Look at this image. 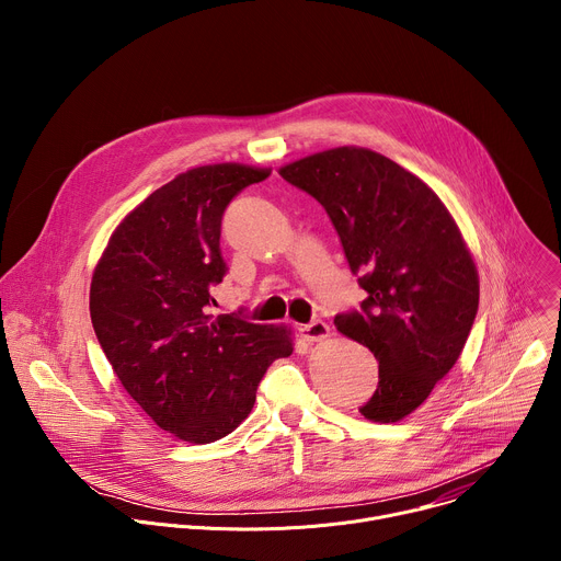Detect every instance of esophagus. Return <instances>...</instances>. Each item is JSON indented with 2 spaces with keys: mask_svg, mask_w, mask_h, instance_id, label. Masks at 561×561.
Segmentation results:
<instances>
[{
  "mask_svg": "<svg viewBox=\"0 0 561 561\" xmlns=\"http://www.w3.org/2000/svg\"><path fill=\"white\" fill-rule=\"evenodd\" d=\"M299 333H301V337L306 342H322V340H327L331 335V327L327 322H322V319H314V322L301 327Z\"/></svg>",
  "mask_w": 561,
  "mask_h": 561,
  "instance_id": "esophagus-1",
  "label": "esophagus"
}]
</instances>
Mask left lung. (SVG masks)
<instances>
[{
	"label": "left lung",
	"mask_w": 561,
	"mask_h": 561,
	"mask_svg": "<svg viewBox=\"0 0 561 561\" xmlns=\"http://www.w3.org/2000/svg\"><path fill=\"white\" fill-rule=\"evenodd\" d=\"M279 175L324 206L368 295L335 314L337 331L379 362L359 413L383 424L411 415L455 366L479 306L457 224L420 178L366 148L317 152Z\"/></svg>",
	"instance_id": "8db88e82"
}]
</instances>
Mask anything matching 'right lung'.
Segmentation results:
<instances>
[{"label":"right lung","instance_id":"right-lung-1","mask_svg":"<svg viewBox=\"0 0 561 561\" xmlns=\"http://www.w3.org/2000/svg\"><path fill=\"white\" fill-rule=\"evenodd\" d=\"M268 171L199 167L148 195L113 232L91 284V319L115 375L162 431L210 444L242 424L268 366L293 353L284 327L215 314L228 266L221 217Z\"/></svg>","mask_w":561,"mask_h":561}]
</instances>
